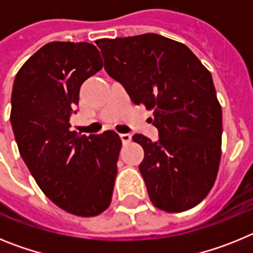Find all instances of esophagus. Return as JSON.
I'll list each match as a JSON object with an SVG mask.
<instances>
[{
  "label": "esophagus",
  "mask_w": 253,
  "mask_h": 253,
  "mask_svg": "<svg viewBox=\"0 0 253 253\" xmlns=\"http://www.w3.org/2000/svg\"><path fill=\"white\" fill-rule=\"evenodd\" d=\"M120 139H122V142L124 143V144H126V143H129L131 140V135L128 133L120 134Z\"/></svg>",
  "instance_id": "34e87169"
}]
</instances>
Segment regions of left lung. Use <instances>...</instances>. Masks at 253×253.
I'll list each match as a JSON object with an SVG mask.
<instances>
[{
  "label": "left lung",
  "mask_w": 253,
  "mask_h": 253,
  "mask_svg": "<svg viewBox=\"0 0 253 253\" xmlns=\"http://www.w3.org/2000/svg\"><path fill=\"white\" fill-rule=\"evenodd\" d=\"M105 71L153 110L160 139L142 134L139 171L152 204L185 211L209 194L222 156V106L210 72L186 45L157 34L99 39Z\"/></svg>",
  "instance_id": "left-lung-1"
}]
</instances>
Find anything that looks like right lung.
<instances>
[{
    "instance_id": "add662e5",
    "label": "right lung",
    "mask_w": 253,
    "mask_h": 253,
    "mask_svg": "<svg viewBox=\"0 0 253 253\" xmlns=\"http://www.w3.org/2000/svg\"><path fill=\"white\" fill-rule=\"evenodd\" d=\"M102 66L92 44L51 42L19 69L11 95L20 156L45 196L78 216L109 208L118 173L122 139L115 131L86 137L69 129L81 84Z\"/></svg>"
}]
</instances>
